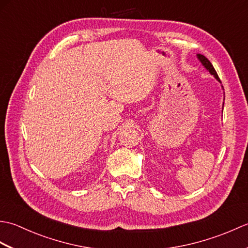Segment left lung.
Segmentation results:
<instances>
[{"mask_svg": "<svg viewBox=\"0 0 248 248\" xmlns=\"http://www.w3.org/2000/svg\"><path fill=\"white\" fill-rule=\"evenodd\" d=\"M197 57H198V60L200 61V62H202V64L203 65V67L205 68V69L209 70V72L211 73V75H213V76H214V78H217V80L218 82H220L219 78H218V76H217V71H215L213 65L211 64V62H210V61L207 59V57L203 56V55H202V54H197Z\"/></svg>", "mask_w": 248, "mask_h": 248, "instance_id": "left-lung-1", "label": "left lung"}]
</instances>
